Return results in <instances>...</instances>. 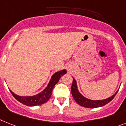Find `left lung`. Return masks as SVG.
Listing matches in <instances>:
<instances>
[{
    "mask_svg": "<svg viewBox=\"0 0 126 126\" xmlns=\"http://www.w3.org/2000/svg\"><path fill=\"white\" fill-rule=\"evenodd\" d=\"M71 94L77 103L78 104H79L81 106H83L84 108H96L102 107L107 104L108 103L111 102L112 100L114 98L116 94L118 91V89L117 91V92L114 94H113L111 96H110L109 98H107L106 99L103 100H91L89 98H86L82 94L80 93V91L78 89L77 82L74 78L73 77V84L71 86Z\"/></svg>",
    "mask_w": 126,
    "mask_h": 126,
    "instance_id": "1",
    "label": "left lung"
}]
</instances>
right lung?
<instances>
[{
  "label": "right lung",
  "instance_id": "obj_1",
  "mask_svg": "<svg viewBox=\"0 0 126 126\" xmlns=\"http://www.w3.org/2000/svg\"><path fill=\"white\" fill-rule=\"evenodd\" d=\"M66 73H67V71L65 69H62V70L59 71L55 73L52 75L50 80H49L47 86L46 87L45 89L38 94L33 95V96H19V95H17L15 93H13V91H11L10 89H9V91L11 93L12 95L18 102L26 105V106H38V105L43 104L49 99L54 86H55L56 84L59 82L61 77L65 75Z\"/></svg>",
  "mask_w": 126,
  "mask_h": 126
}]
</instances>
